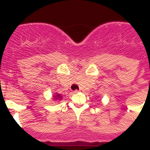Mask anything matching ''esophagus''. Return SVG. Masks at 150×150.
<instances>
[{"instance_id": "esophagus-1", "label": "esophagus", "mask_w": 150, "mask_h": 150, "mask_svg": "<svg viewBox=\"0 0 150 150\" xmlns=\"http://www.w3.org/2000/svg\"><path fill=\"white\" fill-rule=\"evenodd\" d=\"M79 91H80V90H75V91H74V92H75V93H78V92H79Z\"/></svg>"}]
</instances>
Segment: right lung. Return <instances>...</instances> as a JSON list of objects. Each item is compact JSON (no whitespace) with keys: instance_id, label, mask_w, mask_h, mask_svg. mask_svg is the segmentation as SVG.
I'll return each instance as SVG.
<instances>
[{"instance_id":"obj_1","label":"right lung","mask_w":150,"mask_h":150,"mask_svg":"<svg viewBox=\"0 0 150 150\" xmlns=\"http://www.w3.org/2000/svg\"><path fill=\"white\" fill-rule=\"evenodd\" d=\"M52 97H53L54 100L60 101L62 99V96L60 95V93H55V94H54Z\"/></svg>"}]
</instances>
